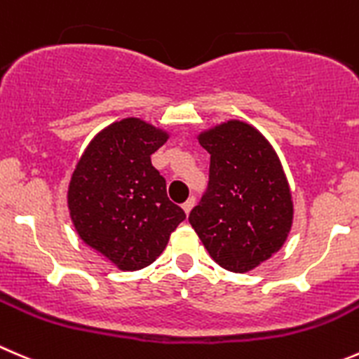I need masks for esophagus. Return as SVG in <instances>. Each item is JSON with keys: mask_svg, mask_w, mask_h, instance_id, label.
<instances>
[{"mask_svg": "<svg viewBox=\"0 0 359 359\" xmlns=\"http://www.w3.org/2000/svg\"><path fill=\"white\" fill-rule=\"evenodd\" d=\"M194 201H196V200H194V196H189L186 201H184L182 208H184V212H186V214H189L191 208L194 207Z\"/></svg>", "mask_w": 359, "mask_h": 359, "instance_id": "esophagus-1", "label": "esophagus"}]
</instances>
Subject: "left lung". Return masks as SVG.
Listing matches in <instances>:
<instances>
[{"mask_svg":"<svg viewBox=\"0 0 359 359\" xmlns=\"http://www.w3.org/2000/svg\"><path fill=\"white\" fill-rule=\"evenodd\" d=\"M210 154L208 184L189 222L212 259L229 272L252 270L286 242L293 201L266 138L240 121L198 137Z\"/></svg>","mask_w":359,"mask_h":359,"instance_id":"obj_1","label":"left lung"}]
</instances>
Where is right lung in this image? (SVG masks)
Here are the masks:
<instances>
[{
    "label": "right lung",
    "instance_id": "1",
    "mask_svg": "<svg viewBox=\"0 0 359 359\" xmlns=\"http://www.w3.org/2000/svg\"><path fill=\"white\" fill-rule=\"evenodd\" d=\"M166 138L135 117L114 123L96 135L72 175L68 207L76 233L121 270L156 261L186 219L151 163Z\"/></svg>",
    "mask_w": 359,
    "mask_h": 359
}]
</instances>
